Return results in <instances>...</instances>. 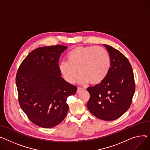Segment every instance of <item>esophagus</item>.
Returning <instances> with one entry per match:
<instances>
[{
  "mask_svg": "<svg viewBox=\"0 0 150 150\" xmlns=\"http://www.w3.org/2000/svg\"><path fill=\"white\" fill-rule=\"evenodd\" d=\"M84 90V88H82V87H78V89H77V93H79V92H81V91H83Z\"/></svg>",
  "mask_w": 150,
  "mask_h": 150,
  "instance_id": "esophagus-1",
  "label": "esophagus"
}]
</instances>
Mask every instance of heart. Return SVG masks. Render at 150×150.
Wrapping results in <instances>:
<instances>
[{
  "instance_id": "1",
  "label": "heart",
  "mask_w": 150,
  "mask_h": 150,
  "mask_svg": "<svg viewBox=\"0 0 150 150\" xmlns=\"http://www.w3.org/2000/svg\"><path fill=\"white\" fill-rule=\"evenodd\" d=\"M67 62L59 63V69L65 80L74 82L78 74L79 83L96 84L106 77L110 66V57L107 50L100 46H78L67 55Z\"/></svg>"
}]
</instances>
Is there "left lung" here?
Listing matches in <instances>:
<instances>
[{
    "instance_id": "obj_1",
    "label": "left lung",
    "mask_w": 150,
    "mask_h": 150,
    "mask_svg": "<svg viewBox=\"0 0 150 150\" xmlns=\"http://www.w3.org/2000/svg\"><path fill=\"white\" fill-rule=\"evenodd\" d=\"M103 45L110 57V67L101 83L87 88V108L98 119L113 121L130 107L135 82L132 67L125 55L110 46Z\"/></svg>"
}]
</instances>
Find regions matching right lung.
Returning <instances> with one entry per match:
<instances>
[{
    "label": "right lung",
    "mask_w": 150,
    "mask_h": 150,
    "mask_svg": "<svg viewBox=\"0 0 150 150\" xmlns=\"http://www.w3.org/2000/svg\"><path fill=\"white\" fill-rule=\"evenodd\" d=\"M67 48L63 45L40 47L30 52L20 65L16 77L18 103L34 124L52 128L65 118L67 98L77 87L61 76L58 60Z\"/></svg>",
    "instance_id": "1"
}]
</instances>
